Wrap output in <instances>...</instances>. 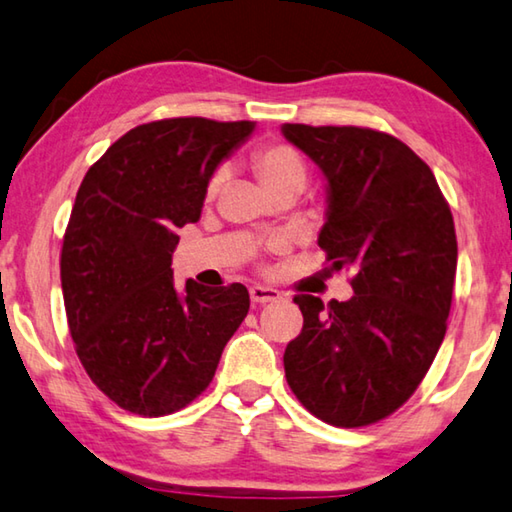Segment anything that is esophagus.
<instances>
[{
    "label": "esophagus",
    "mask_w": 512,
    "mask_h": 512,
    "mask_svg": "<svg viewBox=\"0 0 512 512\" xmlns=\"http://www.w3.org/2000/svg\"><path fill=\"white\" fill-rule=\"evenodd\" d=\"M249 297L254 306H265V303H272V301H279L281 294L279 290L274 288H265V285H254V288H249Z\"/></svg>",
    "instance_id": "obj_1"
}]
</instances>
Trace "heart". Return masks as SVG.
I'll use <instances>...</instances> for the list:
<instances>
[{"label":"heart","instance_id":"b5f03b06","mask_svg":"<svg viewBox=\"0 0 512 512\" xmlns=\"http://www.w3.org/2000/svg\"><path fill=\"white\" fill-rule=\"evenodd\" d=\"M251 168H254L256 177L261 179L265 191L272 195H279L283 191H301L308 179L306 159H303L297 148L285 141H270L258 146L251 152ZM224 179H227V170H213L204 186L206 202L218 197Z\"/></svg>","mask_w":512,"mask_h":512}]
</instances>
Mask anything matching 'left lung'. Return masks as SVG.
Here are the masks:
<instances>
[{"label":"left lung","mask_w":512,"mask_h":512,"mask_svg":"<svg viewBox=\"0 0 512 512\" xmlns=\"http://www.w3.org/2000/svg\"><path fill=\"white\" fill-rule=\"evenodd\" d=\"M283 134L328 179L319 247L335 270H355L348 301L294 297L303 328L285 348V378L324 423L373 425L414 396L443 344L456 276L450 204L393 134L303 123Z\"/></svg>","instance_id":"obj_1"}]
</instances>
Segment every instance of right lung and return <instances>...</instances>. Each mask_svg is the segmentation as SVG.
<instances>
[{"label":"right lung","mask_w":512,"mask_h":512,"mask_svg":"<svg viewBox=\"0 0 512 512\" xmlns=\"http://www.w3.org/2000/svg\"><path fill=\"white\" fill-rule=\"evenodd\" d=\"M254 121L177 116L137 125L89 166L60 251L62 299L80 364L130 414L184 409L209 387L249 310L245 285L177 292L170 256L197 222L215 166Z\"/></svg>","instance_id":"right-lung-1"}]
</instances>
